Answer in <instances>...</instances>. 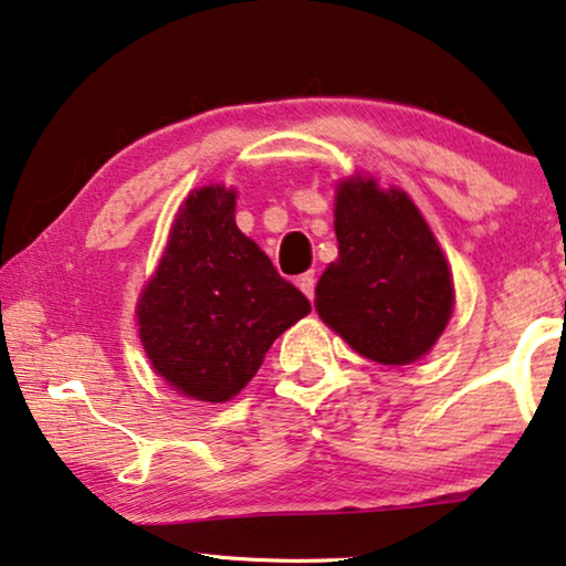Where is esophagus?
Masks as SVG:
<instances>
[{"label":"esophagus","mask_w":566,"mask_h":566,"mask_svg":"<svg viewBox=\"0 0 566 566\" xmlns=\"http://www.w3.org/2000/svg\"><path fill=\"white\" fill-rule=\"evenodd\" d=\"M298 289L306 293V296L314 301V291H316V275L314 273H303L298 277Z\"/></svg>","instance_id":"34e87169"}]
</instances>
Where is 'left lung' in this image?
I'll list each match as a JSON object with an SVG mask.
<instances>
[{"instance_id": "8db88e82", "label": "left lung", "mask_w": 566, "mask_h": 566, "mask_svg": "<svg viewBox=\"0 0 566 566\" xmlns=\"http://www.w3.org/2000/svg\"><path fill=\"white\" fill-rule=\"evenodd\" d=\"M339 258L316 285V311L359 355L408 365L433 347L452 316L454 289L431 229L403 191L373 178L339 184Z\"/></svg>"}]
</instances>
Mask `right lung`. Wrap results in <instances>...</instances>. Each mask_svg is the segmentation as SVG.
Returning <instances> with one entry per match:
<instances>
[{
  "instance_id": "add662e5",
  "label": "right lung",
  "mask_w": 566,
  "mask_h": 566,
  "mask_svg": "<svg viewBox=\"0 0 566 566\" xmlns=\"http://www.w3.org/2000/svg\"><path fill=\"white\" fill-rule=\"evenodd\" d=\"M311 311L308 298L234 222V191L188 196L147 283L137 322L155 370L196 400L222 403L263 365L281 334Z\"/></svg>"
}]
</instances>
